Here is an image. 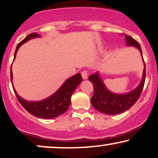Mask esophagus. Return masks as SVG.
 Instances as JSON below:
<instances>
[{"label": "esophagus", "mask_w": 158, "mask_h": 158, "mask_svg": "<svg viewBox=\"0 0 158 158\" xmlns=\"http://www.w3.org/2000/svg\"><path fill=\"white\" fill-rule=\"evenodd\" d=\"M88 71L87 70H82V72H81V77H82L83 79H86L87 78H88Z\"/></svg>", "instance_id": "34e87169"}]
</instances>
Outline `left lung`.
<instances>
[{
    "instance_id": "8db88e82",
    "label": "left lung",
    "mask_w": 158,
    "mask_h": 158,
    "mask_svg": "<svg viewBox=\"0 0 158 158\" xmlns=\"http://www.w3.org/2000/svg\"><path fill=\"white\" fill-rule=\"evenodd\" d=\"M126 40L127 46L136 47L140 52L143 57L142 50L140 45L135 39L131 36L123 34ZM144 70L143 73V78L140 83L135 90L124 94H116L110 92L106 88L99 73L97 72L95 74L89 76L88 79L91 81L94 86V95L91 97V104L94 108L98 111L108 115H116L129 109L138 100L140 97L141 92L144 86L146 79V64L144 59Z\"/></svg>"
}]
</instances>
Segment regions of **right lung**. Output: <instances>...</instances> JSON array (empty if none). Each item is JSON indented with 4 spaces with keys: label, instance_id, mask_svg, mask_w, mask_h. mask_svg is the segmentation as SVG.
<instances>
[{
    "label": "right lung",
    "instance_id": "obj_1",
    "mask_svg": "<svg viewBox=\"0 0 158 158\" xmlns=\"http://www.w3.org/2000/svg\"><path fill=\"white\" fill-rule=\"evenodd\" d=\"M39 37L40 35L35 32L29 34L23 41H21L17 45L14 59H15L18 50L21 45L28 41L29 40ZM10 77L12 84V68L10 70ZM81 81H82V79H81V74H76L67 79L64 84L61 85V88L50 97L41 101H36V102L25 100L24 99L18 95L14 87L12 88H13V90L18 100L29 113L36 117H39V118L53 119L65 113L68 110L70 105V98H71L72 94L76 90V88H77L78 85L81 82Z\"/></svg>",
    "mask_w": 158,
    "mask_h": 158
}]
</instances>
